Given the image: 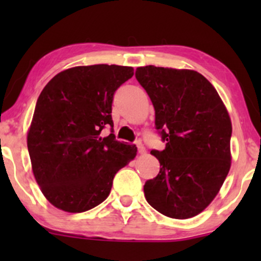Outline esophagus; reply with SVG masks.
<instances>
[{"label":"esophagus","instance_id":"esophagus-1","mask_svg":"<svg viewBox=\"0 0 261 261\" xmlns=\"http://www.w3.org/2000/svg\"><path fill=\"white\" fill-rule=\"evenodd\" d=\"M136 146H137V149H139L140 154L145 153L146 149H145V147H143V145H142V142H141V141H136Z\"/></svg>","mask_w":261,"mask_h":261}]
</instances>
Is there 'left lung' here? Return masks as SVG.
<instances>
[{"mask_svg": "<svg viewBox=\"0 0 261 261\" xmlns=\"http://www.w3.org/2000/svg\"><path fill=\"white\" fill-rule=\"evenodd\" d=\"M136 80L155 112V130L166 142L152 149L161 169L145 182L146 200L164 216L185 220L215 199L230 168L232 124L215 87L191 70L145 66Z\"/></svg>", "mask_w": 261, "mask_h": 261, "instance_id": "left-lung-1", "label": "left lung"}]
</instances>
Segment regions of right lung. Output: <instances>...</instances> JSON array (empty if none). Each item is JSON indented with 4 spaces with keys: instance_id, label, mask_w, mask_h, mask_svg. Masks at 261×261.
I'll use <instances>...</instances> for the list:
<instances>
[{
    "instance_id": "right-lung-1",
    "label": "right lung",
    "mask_w": 261,
    "mask_h": 261,
    "mask_svg": "<svg viewBox=\"0 0 261 261\" xmlns=\"http://www.w3.org/2000/svg\"><path fill=\"white\" fill-rule=\"evenodd\" d=\"M133 76L128 66H77L41 91L27 142L35 180L55 207L76 214L98 206L136 155V146L115 139L112 119L114 94Z\"/></svg>"
}]
</instances>
